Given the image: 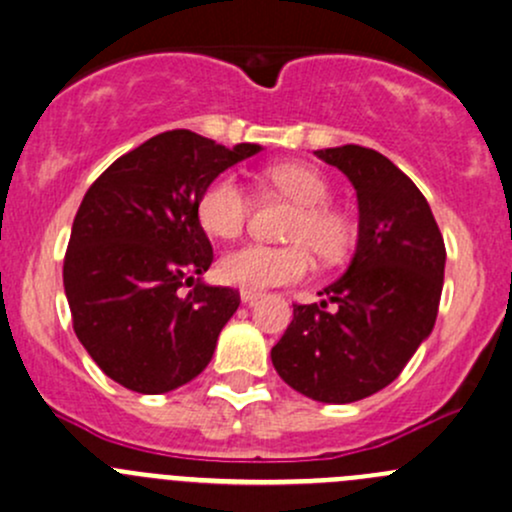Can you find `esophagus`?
<instances>
[{"label": "esophagus", "instance_id": "esophagus-1", "mask_svg": "<svg viewBox=\"0 0 512 512\" xmlns=\"http://www.w3.org/2000/svg\"><path fill=\"white\" fill-rule=\"evenodd\" d=\"M240 299L245 301V304H255L257 299H262V292L260 289H240Z\"/></svg>", "mask_w": 512, "mask_h": 512}]
</instances>
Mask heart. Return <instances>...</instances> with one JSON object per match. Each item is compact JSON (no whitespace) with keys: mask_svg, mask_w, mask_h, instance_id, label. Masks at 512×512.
Wrapping results in <instances>:
<instances>
[{"mask_svg":"<svg viewBox=\"0 0 512 512\" xmlns=\"http://www.w3.org/2000/svg\"><path fill=\"white\" fill-rule=\"evenodd\" d=\"M262 179L297 206L284 225V240H289V245L247 242L225 252L218 262V277L223 282L245 289L292 284L311 272L309 249L324 262H338L348 255L355 225L351 215L328 203L331 186L314 166L284 161L267 166ZM250 208V196L238 176L218 174L198 196L196 218L208 235L230 240L242 233Z\"/></svg>","mask_w":512,"mask_h":512,"instance_id":"obj_1","label":"heart"}]
</instances>
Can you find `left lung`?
<instances>
[{
  "label": "left lung",
  "instance_id": "1",
  "mask_svg": "<svg viewBox=\"0 0 512 512\" xmlns=\"http://www.w3.org/2000/svg\"><path fill=\"white\" fill-rule=\"evenodd\" d=\"M314 154L358 193V247L346 274L319 292L328 301L294 304L272 365L301 395L346 405L390 385L432 333L446 247L427 198L383 154L358 144Z\"/></svg>",
  "mask_w": 512,
  "mask_h": 512
}]
</instances>
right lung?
Segmentation results:
<instances>
[{"instance_id":"1","label":"right lung","mask_w":512,"mask_h":512,"mask_svg":"<svg viewBox=\"0 0 512 512\" xmlns=\"http://www.w3.org/2000/svg\"><path fill=\"white\" fill-rule=\"evenodd\" d=\"M260 149H228L171 129L112 161L88 188L73 220L63 287L75 336L107 378L159 395L211 363L240 294L198 277L211 267L213 247L196 201L208 181Z\"/></svg>"}]
</instances>
